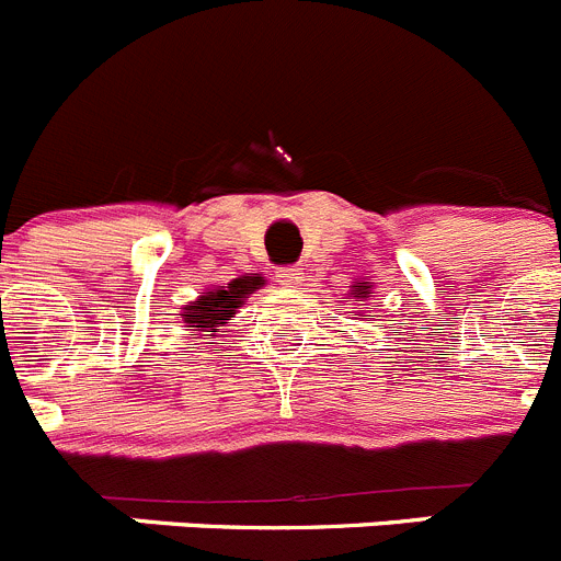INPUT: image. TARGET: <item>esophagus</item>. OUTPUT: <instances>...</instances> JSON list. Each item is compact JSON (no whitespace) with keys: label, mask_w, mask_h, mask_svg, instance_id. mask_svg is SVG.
Listing matches in <instances>:
<instances>
[{"label":"esophagus","mask_w":561,"mask_h":561,"mask_svg":"<svg viewBox=\"0 0 561 561\" xmlns=\"http://www.w3.org/2000/svg\"><path fill=\"white\" fill-rule=\"evenodd\" d=\"M300 275H304V272L297 270V266H280V270L275 272L277 284L284 286V289H295V286H300Z\"/></svg>","instance_id":"1"}]
</instances>
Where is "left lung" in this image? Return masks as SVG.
Segmentation results:
<instances>
[{
  "label": "left lung",
  "instance_id": "left-lung-1",
  "mask_svg": "<svg viewBox=\"0 0 561 561\" xmlns=\"http://www.w3.org/2000/svg\"><path fill=\"white\" fill-rule=\"evenodd\" d=\"M370 295H374V291H370V286H368V284H362V286H354L348 297H354V300H368Z\"/></svg>",
  "mask_w": 561,
  "mask_h": 561
}]
</instances>
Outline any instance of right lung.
I'll list each match as a JSON object with an SVG mask.
<instances>
[{
    "label": "right lung",
    "instance_id": "obj_1",
    "mask_svg": "<svg viewBox=\"0 0 561 561\" xmlns=\"http://www.w3.org/2000/svg\"><path fill=\"white\" fill-rule=\"evenodd\" d=\"M261 277H236L227 286L219 289L202 291L191 306H185L182 311V323L193 334H202V331H219V325H225V320H230L236 314V309L244 304V297H250L252 291L261 289ZM213 336V334H205Z\"/></svg>",
    "mask_w": 561,
    "mask_h": 561
}]
</instances>
